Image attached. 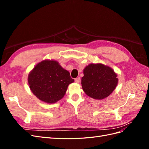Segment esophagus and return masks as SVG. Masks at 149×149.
<instances>
[{"mask_svg":"<svg viewBox=\"0 0 149 149\" xmlns=\"http://www.w3.org/2000/svg\"><path fill=\"white\" fill-rule=\"evenodd\" d=\"M74 81H75V82H76V83H79L80 82V81H81L80 78H76L74 79Z\"/></svg>","mask_w":149,"mask_h":149,"instance_id":"34e87169","label":"esophagus"}]
</instances>
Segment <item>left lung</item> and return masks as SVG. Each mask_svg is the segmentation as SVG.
Returning <instances> with one entry per match:
<instances>
[{"label": "left lung", "instance_id": "1", "mask_svg": "<svg viewBox=\"0 0 149 149\" xmlns=\"http://www.w3.org/2000/svg\"><path fill=\"white\" fill-rule=\"evenodd\" d=\"M83 91L90 97L101 100L114 91L118 83V75L111 67L102 63H91L83 70Z\"/></svg>", "mask_w": 149, "mask_h": 149}]
</instances>
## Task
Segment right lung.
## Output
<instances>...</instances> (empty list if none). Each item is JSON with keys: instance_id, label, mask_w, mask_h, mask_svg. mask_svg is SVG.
I'll return each mask as SVG.
<instances>
[{"instance_id": "obj_1", "label": "right lung", "mask_w": 149, "mask_h": 149, "mask_svg": "<svg viewBox=\"0 0 149 149\" xmlns=\"http://www.w3.org/2000/svg\"><path fill=\"white\" fill-rule=\"evenodd\" d=\"M74 81L69 71L53 60L38 63L28 76L31 91L40 101L48 104L55 103L63 97L68 85Z\"/></svg>"}]
</instances>
